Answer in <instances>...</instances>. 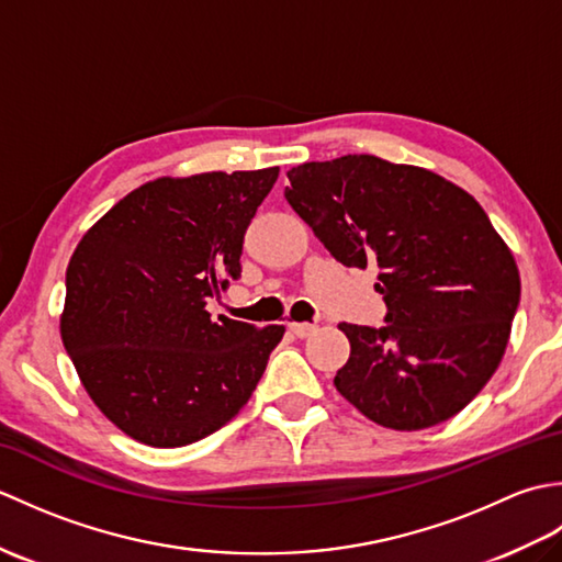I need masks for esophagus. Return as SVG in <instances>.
I'll return each instance as SVG.
<instances>
[{"label":"esophagus","instance_id":"obj_1","mask_svg":"<svg viewBox=\"0 0 562 562\" xmlns=\"http://www.w3.org/2000/svg\"><path fill=\"white\" fill-rule=\"evenodd\" d=\"M288 326H290V330L294 333L296 338H306V336H312V333L316 330L314 324H296V321H292V324H288Z\"/></svg>","mask_w":562,"mask_h":562}]
</instances>
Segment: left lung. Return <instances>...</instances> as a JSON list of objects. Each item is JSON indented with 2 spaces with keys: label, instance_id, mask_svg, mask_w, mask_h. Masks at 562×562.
Here are the masks:
<instances>
[{
  "label": "left lung",
  "instance_id": "8db88e82",
  "mask_svg": "<svg viewBox=\"0 0 562 562\" xmlns=\"http://www.w3.org/2000/svg\"><path fill=\"white\" fill-rule=\"evenodd\" d=\"M284 198L330 256L379 268L384 326L340 324L350 360L336 389L391 429H425L465 408L503 360L519 270L485 210L445 178L348 154L288 171Z\"/></svg>",
  "mask_w": 562,
  "mask_h": 562
}]
</instances>
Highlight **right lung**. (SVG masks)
<instances>
[{
  "mask_svg": "<svg viewBox=\"0 0 562 562\" xmlns=\"http://www.w3.org/2000/svg\"><path fill=\"white\" fill-rule=\"evenodd\" d=\"M280 169L157 178L83 234L67 266L65 350L91 401L149 447H186L248 403L284 326L207 314L241 278L250 220Z\"/></svg>",
  "mask_w": 562,
  "mask_h": 562,
  "instance_id": "1",
  "label": "right lung"
}]
</instances>
